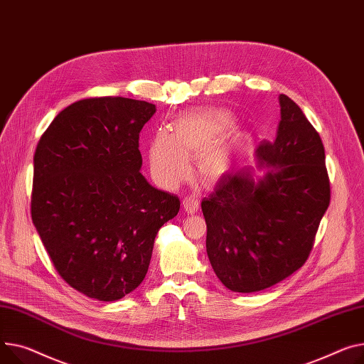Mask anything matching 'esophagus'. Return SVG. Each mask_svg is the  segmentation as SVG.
I'll return each mask as SVG.
<instances>
[{
  "mask_svg": "<svg viewBox=\"0 0 364 364\" xmlns=\"http://www.w3.org/2000/svg\"><path fill=\"white\" fill-rule=\"evenodd\" d=\"M183 206L187 213H195L199 210V199L196 196H186L183 199Z\"/></svg>",
  "mask_w": 364,
  "mask_h": 364,
  "instance_id": "esophagus-1",
  "label": "esophagus"
}]
</instances>
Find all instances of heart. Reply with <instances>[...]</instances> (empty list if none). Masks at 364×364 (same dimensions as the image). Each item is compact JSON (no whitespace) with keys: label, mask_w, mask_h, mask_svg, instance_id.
Masks as SVG:
<instances>
[{"label":"heart","mask_w":364,"mask_h":364,"mask_svg":"<svg viewBox=\"0 0 364 364\" xmlns=\"http://www.w3.org/2000/svg\"><path fill=\"white\" fill-rule=\"evenodd\" d=\"M232 126L234 119L227 111L200 109L178 117L171 133H158L151 144L154 177L162 186H176L188 174V159H199V178L205 183L220 180L228 168L231 148L218 140Z\"/></svg>","instance_id":"b5f03b06"}]
</instances>
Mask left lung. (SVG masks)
Here are the masks:
<instances>
[{"label":"left lung","instance_id":"obj_1","mask_svg":"<svg viewBox=\"0 0 364 364\" xmlns=\"http://www.w3.org/2000/svg\"><path fill=\"white\" fill-rule=\"evenodd\" d=\"M279 105L277 139L256 149L268 173L257 183L252 168L225 174L202 200L208 257L235 293L260 291L300 269L331 202L319 133L287 95Z\"/></svg>","mask_w":364,"mask_h":364}]
</instances>
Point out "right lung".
I'll return each instance as SVG.
<instances>
[{
  "instance_id": "obj_1",
  "label": "right lung",
  "mask_w": 364,
  "mask_h": 364,
  "mask_svg": "<svg viewBox=\"0 0 364 364\" xmlns=\"http://www.w3.org/2000/svg\"><path fill=\"white\" fill-rule=\"evenodd\" d=\"M154 104L121 96L80 100L41 136L33 156L32 221L58 275L115 301L146 277L159 228L180 199L140 174L139 134Z\"/></svg>"
}]
</instances>
